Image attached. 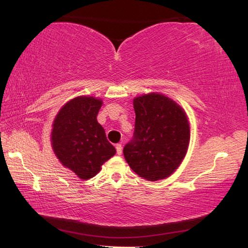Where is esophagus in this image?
Instances as JSON below:
<instances>
[{
	"instance_id": "esophagus-1",
	"label": "esophagus",
	"mask_w": 248,
	"mask_h": 248,
	"mask_svg": "<svg viewBox=\"0 0 248 248\" xmlns=\"http://www.w3.org/2000/svg\"><path fill=\"white\" fill-rule=\"evenodd\" d=\"M116 151H117V155H120L121 154H123V146H121V144L116 145Z\"/></svg>"
}]
</instances>
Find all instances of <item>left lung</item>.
I'll use <instances>...</instances> for the list:
<instances>
[{"label": "left lung", "mask_w": 248, "mask_h": 248, "mask_svg": "<svg viewBox=\"0 0 248 248\" xmlns=\"http://www.w3.org/2000/svg\"><path fill=\"white\" fill-rule=\"evenodd\" d=\"M135 129L124 155L134 172L148 181L170 177L186 156L191 130L186 113L159 93L135 97Z\"/></svg>", "instance_id": "1"}]
</instances>
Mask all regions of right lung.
<instances>
[{
  "instance_id": "obj_1",
  "label": "right lung",
  "mask_w": 248,
  "mask_h": 248,
  "mask_svg": "<svg viewBox=\"0 0 248 248\" xmlns=\"http://www.w3.org/2000/svg\"><path fill=\"white\" fill-rule=\"evenodd\" d=\"M102 103L89 96L73 98L62 105L52 124L51 145L56 157L83 180L96 176L116 154L97 120Z\"/></svg>"
}]
</instances>
